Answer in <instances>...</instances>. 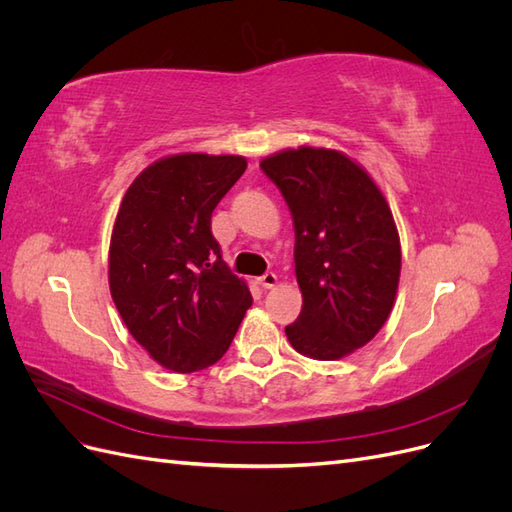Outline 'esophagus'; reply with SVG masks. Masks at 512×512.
<instances>
[{"label": "esophagus", "mask_w": 512, "mask_h": 512, "mask_svg": "<svg viewBox=\"0 0 512 512\" xmlns=\"http://www.w3.org/2000/svg\"><path fill=\"white\" fill-rule=\"evenodd\" d=\"M258 284H260L262 288H273V286L277 284V275H275L273 271H267L265 275L258 277Z\"/></svg>", "instance_id": "esophagus-1"}]
</instances>
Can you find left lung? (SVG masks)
Instances as JSON below:
<instances>
[{"mask_svg": "<svg viewBox=\"0 0 512 512\" xmlns=\"http://www.w3.org/2000/svg\"><path fill=\"white\" fill-rule=\"evenodd\" d=\"M294 226V271L303 292L286 327L292 348L335 361L365 346L389 318L401 250L389 205L363 168L333 149H288L260 162Z\"/></svg>", "mask_w": 512, "mask_h": 512, "instance_id": "1", "label": "left lung"}]
</instances>
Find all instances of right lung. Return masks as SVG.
<instances>
[{
	"instance_id": "obj_1",
	"label": "right lung",
	"mask_w": 512,
	"mask_h": 512,
	"mask_svg": "<svg viewBox=\"0 0 512 512\" xmlns=\"http://www.w3.org/2000/svg\"><path fill=\"white\" fill-rule=\"evenodd\" d=\"M245 166L239 156H170L121 200L108 256L113 301L136 342L179 374L218 363L252 305L211 232L213 209Z\"/></svg>"
}]
</instances>
